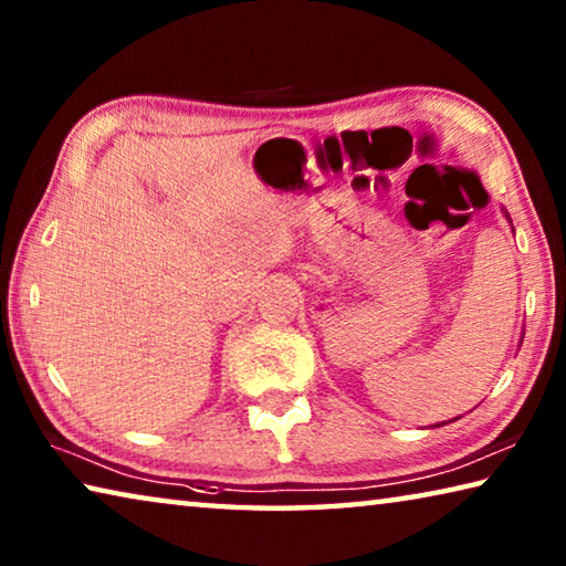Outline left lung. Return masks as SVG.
<instances>
[{
    "label": "left lung",
    "mask_w": 566,
    "mask_h": 566,
    "mask_svg": "<svg viewBox=\"0 0 566 566\" xmlns=\"http://www.w3.org/2000/svg\"><path fill=\"white\" fill-rule=\"evenodd\" d=\"M506 219H510V214H506Z\"/></svg>",
    "instance_id": "1"
}]
</instances>
